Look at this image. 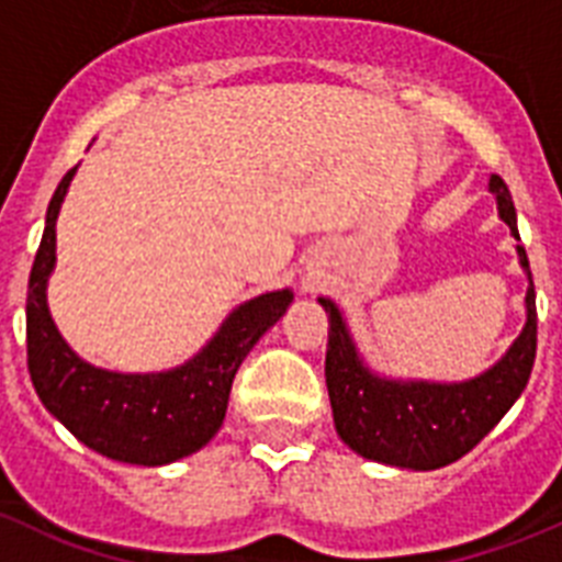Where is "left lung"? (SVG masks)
Wrapping results in <instances>:
<instances>
[{"mask_svg": "<svg viewBox=\"0 0 562 562\" xmlns=\"http://www.w3.org/2000/svg\"><path fill=\"white\" fill-rule=\"evenodd\" d=\"M488 189L497 194L499 217L520 240L512 192L503 178L491 175ZM517 255L528 276L526 327L494 368L468 382H402L373 373L356 350L341 310L330 299H318L330 318L324 375L330 391L333 422L338 437L359 457L414 471L451 465L465 457L520 398L537 356V301L522 244H517Z\"/></svg>", "mask_w": 562, "mask_h": 562, "instance_id": "left-lung-1", "label": "left lung"}]
</instances>
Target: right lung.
I'll use <instances>...</instances> for the list:
<instances>
[{
	"mask_svg": "<svg viewBox=\"0 0 562 562\" xmlns=\"http://www.w3.org/2000/svg\"><path fill=\"white\" fill-rule=\"evenodd\" d=\"M74 169L48 203L27 278V370L36 396L91 451L132 465H169L201 451L226 416L232 379L255 341L292 304L290 290L263 292L232 310L201 353L164 373H114L74 353L48 313L45 286L57 261V215Z\"/></svg>",
	"mask_w": 562,
	"mask_h": 562,
	"instance_id": "add662e5",
	"label": "right lung"
}]
</instances>
